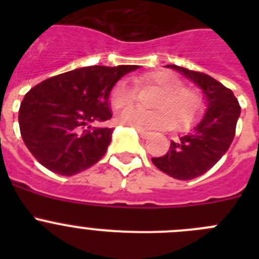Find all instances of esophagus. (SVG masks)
Masks as SVG:
<instances>
[{
    "instance_id": "obj_1",
    "label": "esophagus",
    "mask_w": 259,
    "mask_h": 259,
    "mask_svg": "<svg viewBox=\"0 0 259 259\" xmlns=\"http://www.w3.org/2000/svg\"><path fill=\"white\" fill-rule=\"evenodd\" d=\"M137 134H139V136H140L141 139H146V137L150 135V132L143 131V130H137Z\"/></svg>"
}]
</instances>
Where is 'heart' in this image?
<instances>
[{
	"instance_id": "1",
	"label": "heart",
	"mask_w": 259,
	"mask_h": 259,
	"mask_svg": "<svg viewBox=\"0 0 259 259\" xmlns=\"http://www.w3.org/2000/svg\"><path fill=\"white\" fill-rule=\"evenodd\" d=\"M140 88H154L158 93L152 100L153 110L137 107L123 110L119 122L137 130L170 128L182 131L191 127L202 114L203 98L200 91L185 87L183 80L171 71L159 70L141 75L136 79ZM137 97V91L127 80L119 81L110 96L111 106L115 110L131 106Z\"/></svg>"
}]
</instances>
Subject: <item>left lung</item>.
Segmentation results:
<instances>
[{"label": "left lung", "instance_id": "obj_1", "mask_svg": "<svg viewBox=\"0 0 259 259\" xmlns=\"http://www.w3.org/2000/svg\"><path fill=\"white\" fill-rule=\"evenodd\" d=\"M179 71L197 84L206 96L207 110L191 134L171 141L170 149L162 157L152 158L158 170L179 180H191L203 175L224 155L236 132L241 107L230 88L200 71L176 65Z\"/></svg>", "mask_w": 259, "mask_h": 259}]
</instances>
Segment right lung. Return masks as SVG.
Returning <instances> with one entry per match:
<instances>
[{
	"label": "right lung",
	"instance_id": "add662e5",
	"mask_svg": "<svg viewBox=\"0 0 259 259\" xmlns=\"http://www.w3.org/2000/svg\"><path fill=\"white\" fill-rule=\"evenodd\" d=\"M137 66H88L56 75L26 93L19 109L22 139L52 172L72 176L105 155L113 128L93 127L111 118L109 96Z\"/></svg>",
	"mask_w": 259,
	"mask_h": 259
}]
</instances>
